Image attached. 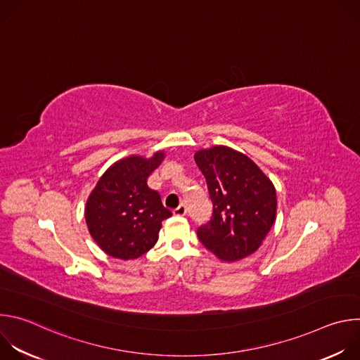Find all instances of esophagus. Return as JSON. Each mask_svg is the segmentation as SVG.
<instances>
[{"instance_id": "obj_1", "label": "esophagus", "mask_w": 360, "mask_h": 360, "mask_svg": "<svg viewBox=\"0 0 360 360\" xmlns=\"http://www.w3.org/2000/svg\"><path fill=\"white\" fill-rule=\"evenodd\" d=\"M174 214H175L176 217H185V215H186V205H185V203H181L176 210H174Z\"/></svg>"}]
</instances>
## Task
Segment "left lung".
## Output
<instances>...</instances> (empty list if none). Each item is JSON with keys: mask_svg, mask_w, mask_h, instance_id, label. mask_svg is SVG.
Instances as JSON below:
<instances>
[{"mask_svg": "<svg viewBox=\"0 0 360 360\" xmlns=\"http://www.w3.org/2000/svg\"><path fill=\"white\" fill-rule=\"evenodd\" d=\"M214 205L208 224L196 231L202 245L222 261H236L259 248L276 218V192L266 175L228 146L196 152Z\"/></svg>", "mask_w": 360, "mask_h": 360, "instance_id": "left-lung-1", "label": "left lung"}]
</instances>
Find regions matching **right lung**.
I'll use <instances>...</instances> for the list:
<instances>
[{
  "instance_id": "right-lung-1",
  "label": "right lung",
  "mask_w": 360,
  "mask_h": 360,
  "mask_svg": "<svg viewBox=\"0 0 360 360\" xmlns=\"http://www.w3.org/2000/svg\"><path fill=\"white\" fill-rule=\"evenodd\" d=\"M164 160L157 152L150 160L129 157L114 164L101 176L85 208L88 231L99 248L118 259H135L158 240L167 210L148 176Z\"/></svg>"
}]
</instances>
